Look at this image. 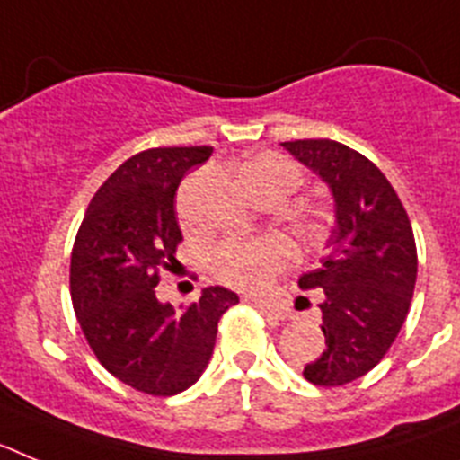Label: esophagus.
Instances as JSON below:
<instances>
[{
    "label": "esophagus",
    "instance_id": "obj_1",
    "mask_svg": "<svg viewBox=\"0 0 460 460\" xmlns=\"http://www.w3.org/2000/svg\"><path fill=\"white\" fill-rule=\"evenodd\" d=\"M253 302H255V306L260 308V311L267 313V315H274V318L286 320V318H290V315H292L290 308H288L286 304L271 302V299H253Z\"/></svg>",
    "mask_w": 460,
    "mask_h": 460
}]
</instances>
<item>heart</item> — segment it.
<instances>
[{"mask_svg":"<svg viewBox=\"0 0 460 460\" xmlns=\"http://www.w3.org/2000/svg\"><path fill=\"white\" fill-rule=\"evenodd\" d=\"M239 181L253 198L276 195L286 200L304 184L302 168L283 154L262 152L239 170ZM332 214L323 205H306L295 214V230L304 242H320L329 233ZM292 243L286 234L223 239L211 251V271L226 286L239 290H262L279 271L292 262Z\"/></svg>","mask_w":460,"mask_h":460,"instance_id":"heart-1","label":"heart"}]
</instances>
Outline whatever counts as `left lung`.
I'll return each mask as SVG.
<instances>
[{"label":"left lung","mask_w":460,"mask_h":460,"mask_svg":"<svg viewBox=\"0 0 460 460\" xmlns=\"http://www.w3.org/2000/svg\"><path fill=\"white\" fill-rule=\"evenodd\" d=\"M280 145L334 195L327 258L299 286L324 292V350L304 367V377L318 387H339L367 376L408 318L417 280L412 226L394 186L364 154L336 140Z\"/></svg>","instance_id":"left-lung-1"}]
</instances>
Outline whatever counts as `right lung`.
<instances>
[{
  "instance_id": "obj_1",
  "label": "right lung",
  "mask_w": 460,
  "mask_h": 460,
  "mask_svg": "<svg viewBox=\"0 0 460 460\" xmlns=\"http://www.w3.org/2000/svg\"><path fill=\"white\" fill-rule=\"evenodd\" d=\"M211 147H156L110 174L80 223L71 253V299L96 359L117 380L152 396L189 389L207 368L218 320L239 302L205 288L174 308L156 299L161 270H172L181 230L174 195Z\"/></svg>"
}]
</instances>
